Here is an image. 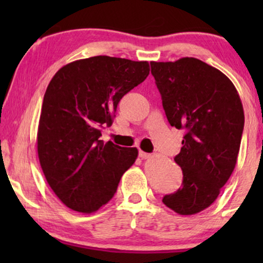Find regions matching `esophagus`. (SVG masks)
Returning a JSON list of instances; mask_svg holds the SVG:
<instances>
[{"instance_id": "34e87169", "label": "esophagus", "mask_w": 263, "mask_h": 263, "mask_svg": "<svg viewBox=\"0 0 263 263\" xmlns=\"http://www.w3.org/2000/svg\"><path fill=\"white\" fill-rule=\"evenodd\" d=\"M139 156H140V158H141V159H148V158L152 157V154H151V153H146V152H143V151H140Z\"/></svg>"}]
</instances>
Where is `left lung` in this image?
<instances>
[{
  "instance_id": "obj_1",
  "label": "left lung",
  "mask_w": 263,
  "mask_h": 263,
  "mask_svg": "<svg viewBox=\"0 0 263 263\" xmlns=\"http://www.w3.org/2000/svg\"><path fill=\"white\" fill-rule=\"evenodd\" d=\"M168 123L184 129L175 161L182 186L163 197L181 215L206 210L217 200L235 170L244 128V111L232 81L194 57L151 62Z\"/></svg>"
}]
</instances>
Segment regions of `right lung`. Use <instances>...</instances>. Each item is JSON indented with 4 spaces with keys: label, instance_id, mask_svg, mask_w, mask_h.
Listing matches in <instances>:
<instances>
[{
    "label": "right lung",
    "instance_id": "add662e5",
    "mask_svg": "<svg viewBox=\"0 0 263 263\" xmlns=\"http://www.w3.org/2000/svg\"><path fill=\"white\" fill-rule=\"evenodd\" d=\"M149 74L147 61L95 56L63 66L50 81L37 133L39 163L46 182L70 210L89 214L116 193L135 163L136 147L100 140L122 97Z\"/></svg>",
    "mask_w": 263,
    "mask_h": 263
}]
</instances>
